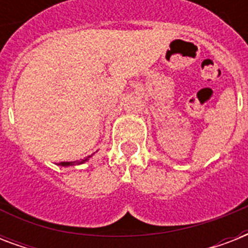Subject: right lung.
Instances as JSON below:
<instances>
[{
	"label": "right lung",
	"mask_w": 248,
	"mask_h": 248,
	"mask_svg": "<svg viewBox=\"0 0 248 248\" xmlns=\"http://www.w3.org/2000/svg\"><path fill=\"white\" fill-rule=\"evenodd\" d=\"M90 158V155L89 157H86V158H83V159H79V161H75V162H60L59 165L60 166H73V165H81V163H83V162H86V161H87V159Z\"/></svg>",
	"instance_id": "add662e5"
}]
</instances>
